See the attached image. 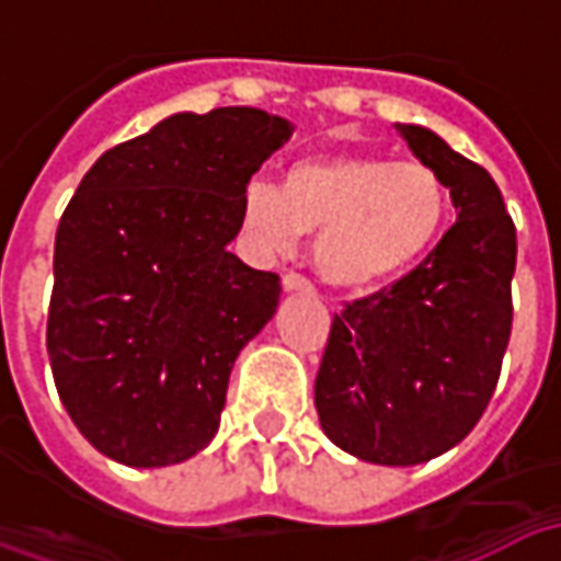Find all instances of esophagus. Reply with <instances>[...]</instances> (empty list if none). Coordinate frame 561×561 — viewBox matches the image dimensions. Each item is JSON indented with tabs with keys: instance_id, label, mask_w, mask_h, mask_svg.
<instances>
[{
	"instance_id": "obj_1",
	"label": "esophagus",
	"mask_w": 561,
	"mask_h": 561,
	"mask_svg": "<svg viewBox=\"0 0 561 561\" xmlns=\"http://www.w3.org/2000/svg\"><path fill=\"white\" fill-rule=\"evenodd\" d=\"M282 288L288 294H312V282L304 279L300 273H285L282 276Z\"/></svg>"
}]
</instances>
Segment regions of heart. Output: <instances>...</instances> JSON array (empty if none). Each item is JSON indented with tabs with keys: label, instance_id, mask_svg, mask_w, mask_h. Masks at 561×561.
<instances>
[{
	"label": "heart",
	"instance_id": "1",
	"mask_svg": "<svg viewBox=\"0 0 561 561\" xmlns=\"http://www.w3.org/2000/svg\"><path fill=\"white\" fill-rule=\"evenodd\" d=\"M240 219L270 249L316 233L318 276L340 291L366 294L409 276L433 252L450 219V195L421 161L324 152L288 164L279 188L252 180Z\"/></svg>",
	"mask_w": 561,
	"mask_h": 561
}]
</instances>
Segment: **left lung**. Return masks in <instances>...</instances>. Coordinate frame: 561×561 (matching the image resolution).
<instances>
[{
	"label": "left lung",
	"mask_w": 561,
	"mask_h": 561,
	"mask_svg": "<svg viewBox=\"0 0 561 561\" xmlns=\"http://www.w3.org/2000/svg\"><path fill=\"white\" fill-rule=\"evenodd\" d=\"M445 180L457 225L421 267L333 318L316 378L330 442L376 466H417L459 445L493 397L511 340L517 231L493 176L423 126H400Z\"/></svg>",
	"instance_id": "obj_1"
}]
</instances>
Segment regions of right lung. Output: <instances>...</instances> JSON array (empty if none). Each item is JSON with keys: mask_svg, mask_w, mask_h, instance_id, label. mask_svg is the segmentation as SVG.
Returning a JSON list of instances; mask_svg holds the SVG:
<instances>
[{"mask_svg": "<svg viewBox=\"0 0 561 561\" xmlns=\"http://www.w3.org/2000/svg\"><path fill=\"white\" fill-rule=\"evenodd\" d=\"M291 131L257 107L185 111L80 180L56 228L47 354L66 412L104 457L161 469L219 433L233 360L282 291L228 245L243 188Z\"/></svg>", "mask_w": 561, "mask_h": 561, "instance_id": "1", "label": "right lung"}]
</instances>
